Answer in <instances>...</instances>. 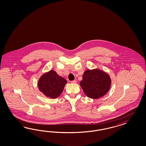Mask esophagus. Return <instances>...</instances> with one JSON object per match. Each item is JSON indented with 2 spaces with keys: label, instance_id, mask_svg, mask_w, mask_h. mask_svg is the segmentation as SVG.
<instances>
[{
  "label": "esophagus",
  "instance_id": "1",
  "mask_svg": "<svg viewBox=\"0 0 146 146\" xmlns=\"http://www.w3.org/2000/svg\"><path fill=\"white\" fill-rule=\"evenodd\" d=\"M72 84H75L76 83V80H73V81H72L71 82Z\"/></svg>",
  "mask_w": 146,
  "mask_h": 146
}]
</instances>
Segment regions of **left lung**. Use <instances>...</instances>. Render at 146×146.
Wrapping results in <instances>:
<instances>
[{"instance_id": "left-lung-1", "label": "left lung", "mask_w": 146, "mask_h": 146, "mask_svg": "<svg viewBox=\"0 0 146 146\" xmlns=\"http://www.w3.org/2000/svg\"><path fill=\"white\" fill-rule=\"evenodd\" d=\"M111 80L109 75L99 69L87 70L84 72L80 85L85 95L92 99L104 96L110 88Z\"/></svg>"}]
</instances>
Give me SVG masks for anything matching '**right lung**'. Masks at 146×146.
<instances>
[{"mask_svg": "<svg viewBox=\"0 0 146 146\" xmlns=\"http://www.w3.org/2000/svg\"><path fill=\"white\" fill-rule=\"evenodd\" d=\"M67 84L65 79L53 70L45 73L40 78L37 86L40 92L46 97L56 98L62 94Z\"/></svg>", "mask_w": 146, "mask_h": 146, "instance_id": "1", "label": "right lung"}]
</instances>
